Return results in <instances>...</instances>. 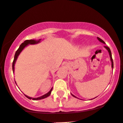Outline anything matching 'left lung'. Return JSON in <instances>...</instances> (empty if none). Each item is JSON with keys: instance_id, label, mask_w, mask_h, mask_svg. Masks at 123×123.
Listing matches in <instances>:
<instances>
[{"instance_id": "8db88e82", "label": "left lung", "mask_w": 123, "mask_h": 123, "mask_svg": "<svg viewBox=\"0 0 123 123\" xmlns=\"http://www.w3.org/2000/svg\"><path fill=\"white\" fill-rule=\"evenodd\" d=\"M97 38H98V40H99V41L100 42H101V43H103V44H105V41H103V40H102V39H100V38H99V37H97ZM104 47H105V48H106V49H107V50L108 51V52H109V55H110V61H111V68L113 69V59H112L111 52V51H110V48H109V47H107V46H105ZM72 94V95L73 96H74V97H75V98H77L75 96H74V94Z\"/></svg>"}]
</instances>
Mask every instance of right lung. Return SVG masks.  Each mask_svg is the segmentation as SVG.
Masks as SVG:
<instances>
[{
	"mask_svg": "<svg viewBox=\"0 0 123 123\" xmlns=\"http://www.w3.org/2000/svg\"><path fill=\"white\" fill-rule=\"evenodd\" d=\"M41 39H39V40H25V41H24V43H23L22 44H21V45H20L19 48H18V49H17V51H16V53H15V55H14V60H13V65H12V69H13V72H14V65H15V63L16 62V60H17V58H18V55H20V54L21 53V52L23 50V49L24 48H25V47L28 46V45H29V44H31V45H34V44H37L38 43H40L41 42ZM15 83H16V82H15ZM52 90V88L51 89V90H49V92H48V93L46 94H44V95L41 96L39 97V98H30V97L28 96L25 95V94H24V95L25 96V97H27V98H28V99H33V100H41V99H44V98H46L47 97L49 96V95H50L51 93V91Z\"/></svg>",
	"mask_w": 123,
	"mask_h": 123,
	"instance_id": "right-lung-1",
	"label": "right lung"
}]
</instances>
